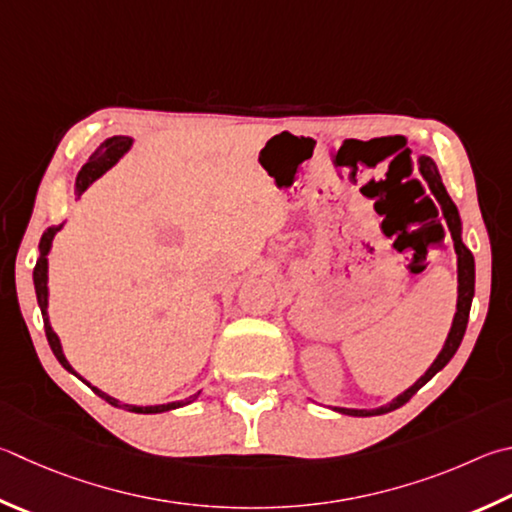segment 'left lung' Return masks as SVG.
<instances>
[{"mask_svg":"<svg viewBox=\"0 0 512 512\" xmlns=\"http://www.w3.org/2000/svg\"><path fill=\"white\" fill-rule=\"evenodd\" d=\"M418 170H421L423 179L430 185V190L434 192L436 201L441 203V210H443V217L448 221V228H450V235L454 241V250H457V273H459V297H457V313H454V320H452V327L448 338H445V345L441 349L439 356L430 365V369L425 371V374L416 380V383L405 389L401 396H396L392 403H387L383 407H376V410H349V407H333V410L340 412V414H349V416H378V414H387V412H394L398 407H403L410 398L421 389L427 380H432L434 374H439V371L448 365L452 360L454 353H457L461 340H463V333H466L468 327V315H470V304H472V297H475V257H472L470 250L466 248V244L461 241V217H459V210L454 206L448 190H445V185L441 181V174L436 170V165L432 159H427V156H421L418 159Z\"/></svg>","mask_w":512,"mask_h":512,"instance_id":"left-lung-1","label":"left lung"}]
</instances>
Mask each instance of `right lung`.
<instances>
[{"label":"right lung","instance_id":"add662e5","mask_svg":"<svg viewBox=\"0 0 512 512\" xmlns=\"http://www.w3.org/2000/svg\"><path fill=\"white\" fill-rule=\"evenodd\" d=\"M132 138L129 136H114V138H107L105 143H102L98 150L91 154V159L82 165V170L78 172V176H76V197L80 199V194L85 192L91 183H94L96 179H100L102 174H105L109 167H114L120 159H123V156L127 154V150L129 147H132ZM62 226H53V228H49L42 235V239H40V257H37V264H35V268H33V282H35V295H37V304H40V311H42V318H44V331H46V340H49V347H51V351H53V356L60 360V365L67 369V371H71V374H76V371H73V367L69 365V360L64 358V353H62V345H60V338L55 336V331L51 329V322H49V313H46V306H49V286H46V282H49V259H46V255H49V250H51V244H53V237H55V232H58ZM78 376V374H76ZM80 378V376H78ZM82 380V378H80ZM87 383V380H85ZM89 385V383H87ZM91 389H94V392L100 396V398H105V401L109 403V405H114V407H120V410H127V412H136V414H161V412H167V410H176V407H183V405H188V403H192L194 398H197L199 394H194V396H190V398H185V401H174V403H165V405H127V403H120V401H116V398H111L109 394H105V392H100L98 387H94V385H89Z\"/></svg>","mask_w":512,"mask_h":512}]
</instances>
